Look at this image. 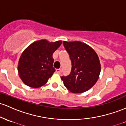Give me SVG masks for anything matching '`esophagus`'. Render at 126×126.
Masks as SVG:
<instances>
[{"mask_svg":"<svg viewBox=\"0 0 126 126\" xmlns=\"http://www.w3.org/2000/svg\"><path fill=\"white\" fill-rule=\"evenodd\" d=\"M56 72L57 73V74H60L61 72H62V69H56Z\"/></svg>","mask_w":126,"mask_h":126,"instance_id":"esophagus-1","label":"esophagus"}]
</instances>
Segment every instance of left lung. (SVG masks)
<instances>
[{
	"instance_id": "1",
	"label": "left lung",
	"mask_w": 126,
	"mask_h": 126,
	"mask_svg": "<svg viewBox=\"0 0 126 126\" xmlns=\"http://www.w3.org/2000/svg\"><path fill=\"white\" fill-rule=\"evenodd\" d=\"M63 46L69 54L72 68L69 75L62 76L64 86L74 93H84L96 84L100 72V64L96 52L84 43L66 42Z\"/></svg>"
}]
</instances>
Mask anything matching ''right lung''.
Wrapping results in <instances>:
<instances>
[{"mask_svg":"<svg viewBox=\"0 0 126 126\" xmlns=\"http://www.w3.org/2000/svg\"><path fill=\"white\" fill-rule=\"evenodd\" d=\"M62 42H48L41 40L32 44L22 53L18 71L23 82L30 87L45 85L56 69L53 67L52 54Z\"/></svg>","mask_w":126,"mask_h":126,"instance_id":"1","label":"right lung"}]
</instances>
